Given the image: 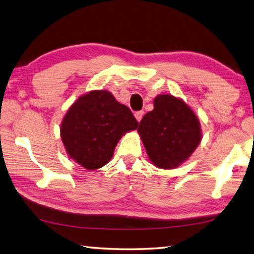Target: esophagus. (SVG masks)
<instances>
[{
	"mask_svg": "<svg viewBox=\"0 0 254 254\" xmlns=\"http://www.w3.org/2000/svg\"><path fill=\"white\" fill-rule=\"evenodd\" d=\"M144 116V111H137V113H135V118L137 119V122H140L141 118H143Z\"/></svg>",
	"mask_w": 254,
	"mask_h": 254,
	"instance_id": "1",
	"label": "esophagus"
}]
</instances>
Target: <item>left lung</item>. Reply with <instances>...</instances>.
I'll use <instances>...</instances> for the list:
<instances>
[{
  "mask_svg": "<svg viewBox=\"0 0 254 254\" xmlns=\"http://www.w3.org/2000/svg\"><path fill=\"white\" fill-rule=\"evenodd\" d=\"M149 161L162 170H174L188 161L202 140L199 119L182 99L167 93L155 97L154 109L138 129Z\"/></svg>",
  "mask_w": 254,
  "mask_h": 254,
  "instance_id": "obj_1",
  "label": "left lung"
}]
</instances>
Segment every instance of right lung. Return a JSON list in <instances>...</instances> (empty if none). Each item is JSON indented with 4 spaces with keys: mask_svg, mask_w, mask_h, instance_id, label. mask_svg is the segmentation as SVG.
Returning a JSON list of instances; mask_svg holds the SVG:
<instances>
[{
    "mask_svg": "<svg viewBox=\"0 0 254 254\" xmlns=\"http://www.w3.org/2000/svg\"><path fill=\"white\" fill-rule=\"evenodd\" d=\"M137 127L138 122L129 108L100 89L80 96L69 107L62 118L60 136L71 159L88 171H96L111 161L120 138Z\"/></svg>",
    "mask_w": 254,
    "mask_h": 254,
    "instance_id": "right-lung-1",
    "label": "right lung"
}]
</instances>
